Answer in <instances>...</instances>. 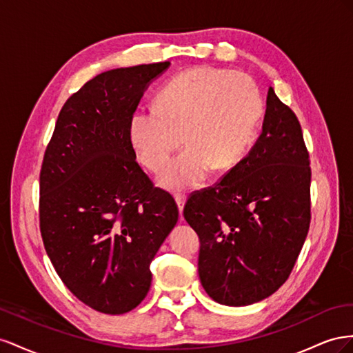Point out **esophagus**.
I'll use <instances>...</instances> for the list:
<instances>
[{
	"label": "esophagus",
	"instance_id": "1",
	"mask_svg": "<svg viewBox=\"0 0 353 353\" xmlns=\"http://www.w3.org/2000/svg\"><path fill=\"white\" fill-rule=\"evenodd\" d=\"M174 199H176V203H177V207H179L180 214H182L183 207H185V203H186V196H185L183 194H177V195L174 196Z\"/></svg>",
	"mask_w": 353,
	"mask_h": 353
}]
</instances>
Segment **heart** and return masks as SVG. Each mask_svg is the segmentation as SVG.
I'll list each match as a JSON object with an SVG mask.
<instances>
[{
	"mask_svg": "<svg viewBox=\"0 0 353 353\" xmlns=\"http://www.w3.org/2000/svg\"><path fill=\"white\" fill-rule=\"evenodd\" d=\"M263 112L256 83L236 70L199 66L159 87L155 106L130 117L128 140L148 170L163 168L183 142L188 148L159 174L170 190L203 185L211 168L238 164L253 145Z\"/></svg>",
	"mask_w": 353,
	"mask_h": 353,
	"instance_id": "heart-1",
	"label": "heart"
}]
</instances>
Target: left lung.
<instances>
[{
    "label": "left lung",
    "instance_id": "8db88e82",
    "mask_svg": "<svg viewBox=\"0 0 353 353\" xmlns=\"http://www.w3.org/2000/svg\"><path fill=\"white\" fill-rule=\"evenodd\" d=\"M309 164L296 114L269 87L248 155L183 208L199 236L201 284L217 303H257L288 279L310 225Z\"/></svg>",
    "mask_w": 353,
    "mask_h": 353
}]
</instances>
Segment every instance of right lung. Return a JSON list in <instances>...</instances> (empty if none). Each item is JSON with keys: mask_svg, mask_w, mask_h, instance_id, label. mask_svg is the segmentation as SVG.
Masks as SVG:
<instances>
[{"mask_svg": "<svg viewBox=\"0 0 353 353\" xmlns=\"http://www.w3.org/2000/svg\"><path fill=\"white\" fill-rule=\"evenodd\" d=\"M170 62L99 74L57 117L39 173L47 256L78 300L108 315L140 305L150 261L177 223L174 198L136 161L128 121Z\"/></svg>", "mask_w": 353, "mask_h": 353, "instance_id": "obj_1", "label": "right lung"}]
</instances>
